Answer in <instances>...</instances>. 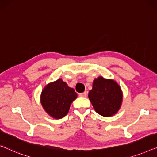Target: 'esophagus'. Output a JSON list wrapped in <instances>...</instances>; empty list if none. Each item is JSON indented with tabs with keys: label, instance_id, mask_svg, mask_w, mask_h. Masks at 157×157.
Instances as JSON below:
<instances>
[{
	"label": "esophagus",
	"instance_id": "1",
	"mask_svg": "<svg viewBox=\"0 0 157 157\" xmlns=\"http://www.w3.org/2000/svg\"><path fill=\"white\" fill-rule=\"evenodd\" d=\"M79 96H80L81 97H86V96H87V92L84 91V92H83V93L79 94Z\"/></svg>",
	"mask_w": 157,
	"mask_h": 157
}]
</instances>
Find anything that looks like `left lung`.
<instances>
[{
  "label": "left lung",
  "mask_w": 157,
  "mask_h": 157,
  "mask_svg": "<svg viewBox=\"0 0 157 157\" xmlns=\"http://www.w3.org/2000/svg\"><path fill=\"white\" fill-rule=\"evenodd\" d=\"M89 98L98 114L109 117L116 114L119 110L123 94L121 87L115 81L99 76L94 79Z\"/></svg>",
  "instance_id": "left-lung-1"
}]
</instances>
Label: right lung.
<instances>
[{
  "mask_svg": "<svg viewBox=\"0 0 157 157\" xmlns=\"http://www.w3.org/2000/svg\"><path fill=\"white\" fill-rule=\"evenodd\" d=\"M77 97L73 88L59 78L48 83L41 92L40 103L46 113L54 119H61L67 114L70 106Z\"/></svg>",
  "mask_w": 157,
  "mask_h": 157,
  "instance_id": "obj_1",
  "label": "right lung"
}]
</instances>
